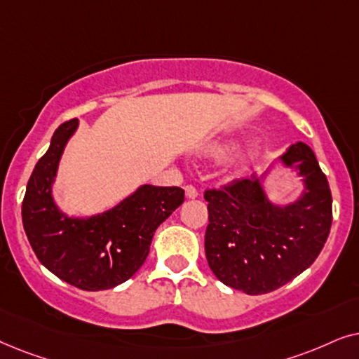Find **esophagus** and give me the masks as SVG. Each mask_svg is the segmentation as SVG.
<instances>
[{"mask_svg": "<svg viewBox=\"0 0 359 359\" xmlns=\"http://www.w3.org/2000/svg\"><path fill=\"white\" fill-rule=\"evenodd\" d=\"M185 197L187 198H197V195H198V192H197V189L194 187V185H185Z\"/></svg>", "mask_w": 359, "mask_h": 359, "instance_id": "34e87169", "label": "esophagus"}]
</instances>
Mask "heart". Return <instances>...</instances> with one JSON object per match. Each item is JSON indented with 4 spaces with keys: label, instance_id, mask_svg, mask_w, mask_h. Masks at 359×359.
<instances>
[{
    "label": "heart",
    "instance_id": "heart-1",
    "mask_svg": "<svg viewBox=\"0 0 359 359\" xmlns=\"http://www.w3.org/2000/svg\"><path fill=\"white\" fill-rule=\"evenodd\" d=\"M238 149H240V141L236 137H226V140H219V141H213L207 144L202 149L203 159H207L210 162H223L229 159L231 156H235ZM251 164V159H241L240 162H236L231 169V175L235 179H240L248 172Z\"/></svg>",
    "mask_w": 359,
    "mask_h": 359
}]
</instances>
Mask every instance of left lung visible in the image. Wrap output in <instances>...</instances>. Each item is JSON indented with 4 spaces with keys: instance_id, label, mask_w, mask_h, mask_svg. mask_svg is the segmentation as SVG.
Returning a JSON list of instances; mask_svg holds the SVG:
<instances>
[{
    "instance_id": "1",
    "label": "left lung",
    "mask_w": 359,
    "mask_h": 359,
    "mask_svg": "<svg viewBox=\"0 0 359 359\" xmlns=\"http://www.w3.org/2000/svg\"><path fill=\"white\" fill-rule=\"evenodd\" d=\"M283 162L297 167L305 184L302 197L287 207L271 203L256 177L203 195L210 269L224 285L250 295L272 292L302 274L317 259L332 226V192L313 151L297 142Z\"/></svg>"
}]
</instances>
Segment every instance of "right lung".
Returning <instances> with one entry per match:
<instances>
[{
    "mask_svg": "<svg viewBox=\"0 0 359 359\" xmlns=\"http://www.w3.org/2000/svg\"><path fill=\"white\" fill-rule=\"evenodd\" d=\"M76 126V119L62 123L37 161L22 200V224L37 259L52 274L82 290H104L136 274L157 226L182 205L184 190L141 185L97 217H67L54 203L52 184Z\"/></svg>",
    "mask_w": 359,
    "mask_h": 359,
    "instance_id": "add662e5",
    "label": "right lung"
}]
</instances>
